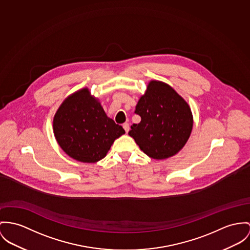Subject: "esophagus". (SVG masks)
<instances>
[{
    "mask_svg": "<svg viewBox=\"0 0 250 250\" xmlns=\"http://www.w3.org/2000/svg\"><path fill=\"white\" fill-rule=\"evenodd\" d=\"M123 127H124V129L125 130L126 133L129 131V125H128L127 123H125V124L123 125Z\"/></svg>",
    "mask_w": 250,
    "mask_h": 250,
    "instance_id": "obj_1",
    "label": "esophagus"
}]
</instances>
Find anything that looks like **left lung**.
Returning <instances> with one entry per match:
<instances>
[{
  "instance_id": "1",
  "label": "left lung",
  "mask_w": 250,
  "mask_h": 250,
  "mask_svg": "<svg viewBox=\"0 0 250 250\" xmlns=\"http://www.w3.org/2000/svg\"><path fill=\"white\" fill-rule=\"evenodd\" d=\"M135 113L141 122L133 124L128 135L141 150L155 160L178 153L188 141L193 127L190 106L172 87L161 81L148 83L140 97Z\"/></svg>"
}]
</instances>
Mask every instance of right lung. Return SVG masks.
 Segmentation results:
<instances>
[{"instance_id": "1", "label": "right lung", "mask_w": 250, "mask_h": 250, "mask_svg": "<svg viewBox=\"0 0 250 250\" xmlns=\"http://www.w3.org/2000/svg\"><path fill=\"white\" fill-rule=\"evenodd\" d=\"M53 132L65 153L87 164L104 159L116 139L125 133L87 87L63 100L53 118Z\"/></svg>"}]
</instances>
